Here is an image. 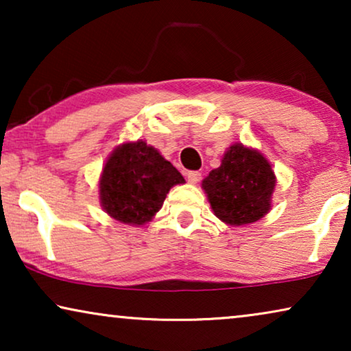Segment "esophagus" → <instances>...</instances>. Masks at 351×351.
<instances>
[{"label": "esophagus", "instance_id": "34e87169", "mask_svg": "<svg viewBox=\"0 0 351 351\" xmlns=\"http://www.w3.org/2000/svg\"><path fill=\"white\" fill-rule=\"evenodd\" d=\"M186 179H189L190 184H198V182L201 180V172L189 171V172H186Z\"/></svg>", "mask_w": 351, "mask_h": 351}]
</instances>
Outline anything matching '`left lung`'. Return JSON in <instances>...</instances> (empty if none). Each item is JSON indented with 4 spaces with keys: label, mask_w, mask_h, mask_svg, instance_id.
<instances>
[{
    "label": "left lung",
    "mask_w": 351,
    "mask_h": 351,
    "mask_svg": "<svg viewBox=\"0 0 351 351\" xmlns=\"http://www.w3.org/2000/svg\"><path fill=\"white\" fill-rule=\"evenodd\" d=\"M276 176L261 152L233 143L222 165L203 180L215 217L233 227L261 220L271 209Z\"/></svg>",
    "instance_id": "obj_1"
}]
</instances>
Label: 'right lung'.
I'll use <instances>...</instances> for the list:
<instances>
[{
	"label": "right lung",
	"mask_w": 351,
	"mask_h": 351,
	"mask_svg": "<svg viewBox=\"0 0 351 351\" xmlns=\"http://www.w3.org/2000/svg\"><path fill=\"white\" fill-rule=\"evenodd\" d=\"M185 179L155 147L126 142L112 152L99 180L100 204L110 217L143 225L161 209L166 195Z\"/></svg>",
	"instance_id": "add662e5"
}]
</instances>
